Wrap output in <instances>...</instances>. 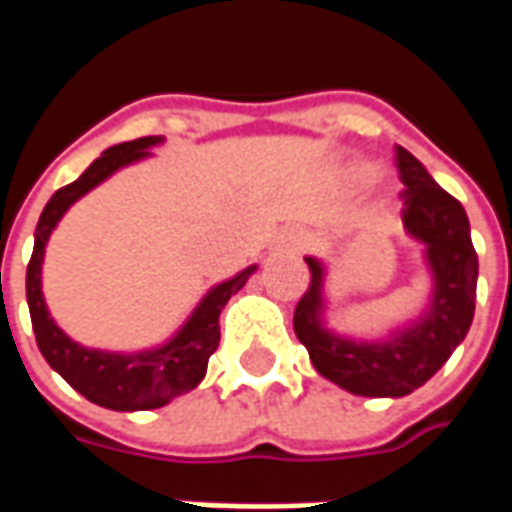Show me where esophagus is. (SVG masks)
Wrapping results in <instances>:
<instances>
[{
  "label": "esophagus",
  "mask_w": 512,
  "mask_h": 512,
  "mask_svg": "<svg viewBox=\"0 0 512 512\" xmlns=\"http://www.w3.org/2000/svg\"><path fill=\"white\" fill-rule=\"evenodd\" d=\"M277 244L282 246L285 252H304V249H307V235L301 233V230H282Z\"/></svg>",
  "instance_id": "34e87169"
}]
</instances>
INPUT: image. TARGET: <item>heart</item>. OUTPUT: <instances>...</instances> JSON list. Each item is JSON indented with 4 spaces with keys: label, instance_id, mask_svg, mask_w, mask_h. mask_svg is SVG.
Returning a JSON list of instances; mask_svg holds the SVG:
<instances>
[{
    "label": "heart",
    "instance_id": "heart-1",
    "mask_svg": "<svg viewBox=\"0 0 512 512\" xmlns=\"http://www.w3.org/2000/svg\"><path fill=\"white\" fill-rule=\"evenodd\" d=\"M373 178H376V169L373 167H354L351 169V183H356V186H367V183H373ZM386 205L389 202L381 200V205H378V211H386Z\"/></svg>",
    "mask_w": 512,
    "mask_h": 512
}]
</instances>
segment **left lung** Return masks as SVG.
Instances as JSON below:
<instances>
[{
  "label": "left lung",
  "mask_w": 512,
  "mask_h": 512,
  "mask_svg": "<svg viewBox=\"0 0 512 512\" xmlns=\"http://www.w3.org/2000/svg\"><path fill=\"white\" fill-rule=\"evenodd\" d=\"M403 180V227L422 244V257L433 279L428 307L414 321L381 340H354L326 326V266L304 257L310 288L293 312V332L310 351V362L323 378L362 397H403L441 370L463 343L477 299V252L469 233V216L452 194L430 178L428 169L395 147Z\"/></svg>",
  "instance_id": "obj_1"
}]
</instances>
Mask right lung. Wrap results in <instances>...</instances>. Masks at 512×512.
I'll use <instances>...</instances> for the list:
<instances>
[{"label": "right lung", "mask_w": 512, "mask_h": 512, "mask_svg": "<svg viewBox=\"0 0 512 512\" xmlns=\"http://www.w3.org/2000/svg\"><path fill=\"white\" fill-rule=\"evenodd\" d=\"M161 142L164 136H142L134 142L109 147L73 183L54 191V197L40 213L35 249L27 266L29 318H32L40 354L49 362L51 370H57L79 395L87 397L95 406L112 408V411L161 408L200 384L208 370V359L219 348V315L224 304L244 288L246 279L257 271V266H249L238 271L235 277L213 285L167 343L134 351V354L84 348L54 323L43 299V255H46V244L54 227L60 224L73 202L82 200L87 191H93L106 178H112L117 169L153 156L150 147Z\"/></svg>", "instance_id": "obj_1"}]
</instances>
